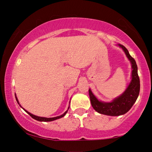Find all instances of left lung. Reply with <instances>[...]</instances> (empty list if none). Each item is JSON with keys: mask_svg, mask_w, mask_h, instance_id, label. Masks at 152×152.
<instances>
[{"mask_svg": "<svg viewBox=\"0 0 152 152\" xmlns=\"http://www.w3.org/2000/svg\"><path fill=\"white\" fill-rule=\"evenodd\" d=\"M118 45L123 50L126 57L132 64V80L127 88L122 95L111 102L99 101L93 95L91 89L88 90L91 103L93 109L99 113L111 116H118L127 113L136 102L140 92V79L138 75V67L136 61L129 55L128 50L124 45L121 44H118Z\"/></svg>", "mask_w": 152, "mask_h": 152, "instance_id": "obj_1", "label": "left lung"}]
</instances>
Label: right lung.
<instances>
[{
    "label": "right lung",
    "instance_id": "1",
    "mask_svg": "<svg viewBox=\"0 0 152 152\" xmlns=\"http://www.w3.org/2000/svg\"><path fill=\"white\" fill-rule=\"evenodd\" d=\"M15 97H16V101H17V102H18V104H19V106H20V107L23 108V107H21V106L20 105L19 102H18V99H17V97L16 96V95H15ZM68 109H69V107L68 108ZM68 110H67V111H66L64 114H62V115H59V116H57V117H54V118H43V117H39V116H37V115H33V114L30 113V112L27 111L26 109H24V111H26V112H27V113H28L29 114V115H30L32 118H34V119L36 120H38V121H40V122H50V121H53V120L59 119V118L64 117V116L66 114V113H67V112H68Z\"/></svg>",
    "mask_w": 152,
    "mask_h": 152
}]
</instances>
